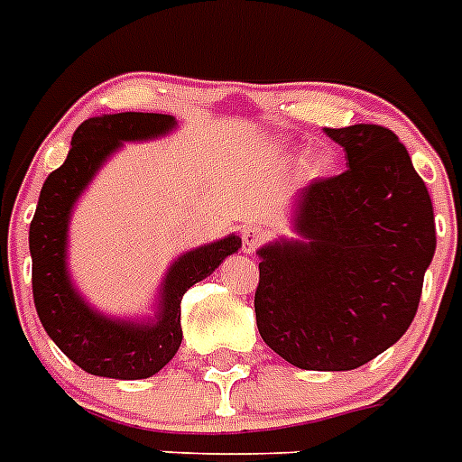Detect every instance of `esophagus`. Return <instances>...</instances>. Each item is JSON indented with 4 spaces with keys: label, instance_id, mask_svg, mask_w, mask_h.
<instances>
[{
    "label": "esophagus",
    "instance_id": "obj_1",
    "mask_svg": "<svg viewBox=\"0 0 462 462\" xmlns=\"http://www.w3.org/2000/svg\"><path fill=\"white\" fill-rule=\"evenodd\" d=\"M242 242H244V251H246V254H255L260 244L264 242V230H260L258 226L244 227Z\"/></svg>",
    "mask_w": 462,
    "mask_h": 462
}]
</instances>
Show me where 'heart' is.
I'll use <instances>...</instances> for the list:
<instances>
[{
    "label": "heart",
    "instance_id": "obj_1",
    "mask_svg": "<svg viewBox=\"0 0 462 462\" xmlns=\"http://www.w3.org/2000/svg\"><path fill=\"white\" fill-rule=\"evenodd\" d=\"M332 170V155L330 153H319L309 160V171L314 176H323Z\"/></svg>",
    "mask_w": 462,
    "mask_h": 462
}]
</instances>
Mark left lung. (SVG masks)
Wrapping results in <instances>:
<instances>
[{"label": "left lung", "mask_w": 462, "mask_h": 462, "mask_svg": "<svg viewBox=\"0 0 462 462\" xmlns=\"http://www.w3.org/2000/svg\"><path fill=\"white\" fill-rule=\"evenodd\" d=\"M348 170L304 186L295 239L258 248L255 320L300 370L346 372L407 332L435 255V216L407 148L381 125L332 130Z\"/></svg>", "instance_id": "obj_1"}]
</instances>
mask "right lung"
Segmentation results:
<instances>
[{
    "label": "right lung",
    "mask_w": 462,
    "mask_h": 462,
    "mask_svg": "<svg viewBox=\"0 0 462 462\" xmlns=\"http://www.w3.org/2000/svg\"><path fill=\"white\" fill-rule=\"evenodd\" d=\"M176 127L167 114H106L88 118L71 136L69 155L48 174L30 226L32 292L39 320L60 351L81 370L109 379H148L181 346V300L227 255L242 248V236L186 251L160 281L153 316L118 319L92 307L69 274V223L74 207L102 164L125 142H148Z\"/></svg>",
    "instance_id": "right-lung-1"
}]
</instances>
